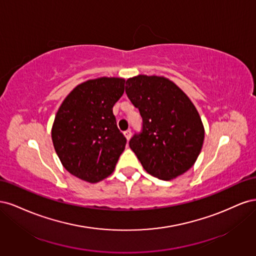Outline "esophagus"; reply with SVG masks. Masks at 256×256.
Segmentation results:
<instances>
[{"instance_id": "1", "label": "esophagus", "mask_w": 256, "mask_h": 256, "mask_svg": "<svg viewBox=\"0 0 256 256\" xmlns=\"http://www.w3.org/2000/svg\"><path fill=\"white\" fill-rule=\"evenodd\" d=\"M124 134H125V136H126V138H127V140H129V138H131V130H130V129L126 130V131H125V132H124Z\"/></svg>"}]
</instances>
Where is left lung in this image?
I'll list each match as a JSON object with an SVG mask.
<instances>
[{
  "instance_id": "left-lung-1",
  "label": "left lung",
  "mask_w": 256,
  "mask_h": 256,
  "mask_svg": "<svg viewBox=\"0 0 256 256\" xmlns=\"http://www.w3.org/2000/svg\"><path fill=\"white\" fill-rule=\"evenodd\" d=\"M126 94L142 116L129 146L145 171L164 180L187 172L204 142L202 120L188 96L164 76L144 74L126 81Z\"/></svg>"
}]
</instances>
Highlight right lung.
Instances as JSON below:
<instances>
[{
    "mask_svg": "<svg viewBox=\"0 0 256 256\" xmlns=\"http://www.w3.org/2000/svg\"><path fill=\"white\" fill-rule=\"evenodd\" d=\"M125 80L99 78L79 84L56 113L52 141L62 164L74 176L98 182L111 175L127 140L116 125L113 106Z\"/></svg>",
    "mask_w": 256,
    "mask_h": 256,
    "instance_id": "obj_1",
    "label": "right lung"
}]
</instances>
